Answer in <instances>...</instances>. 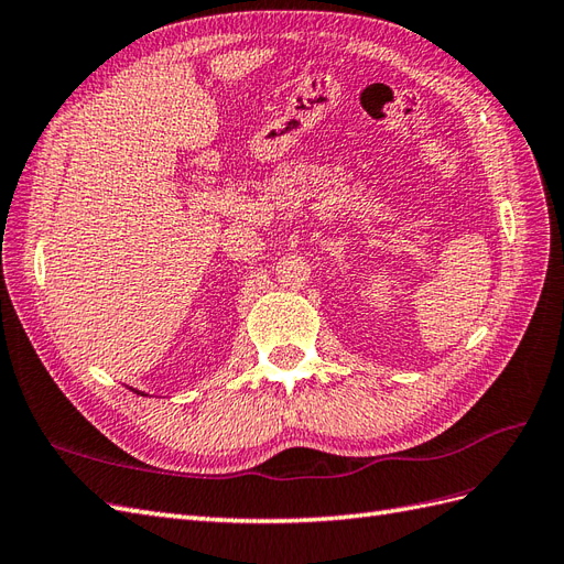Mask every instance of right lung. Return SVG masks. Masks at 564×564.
I'll use <instances>...</instances> for the list:
<instances>
[{
    "label": "right lung",
    "mask_w": 564,
    "mask_h": 564,
    "mask_svg": "<svg viewBox=\"0 0 564 564\" xmlns=\"http://www.w3.org/2000/svg\"><path fill=\"white\" fill-rule=\"evenodd\" d=\"M135 393H138V391H135ZM138 395H142V393H138Z\"/></svg>",
    "instance_id": "obj_1"
}]
</instances>
